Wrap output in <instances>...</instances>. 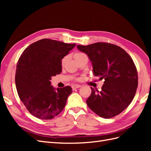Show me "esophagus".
Returning a JSON list of instances; mask_svg holds the SVG:
<instances>
[{
    "instance_id": "34e87169",
    "label": "esophagus",
    "mask_w": 151,
    "mask_h": 151,
    "mask_svg": "<svg viewBox=\"0 0 151 151\" xmlns=\"http://www.w3.org/2000/svg\"><path fill=\"white\" fill-rule=\"evenodd\" d=\"M81 85H80V84H74V85H73L72 86V88L73 90H74V89H76L77 88H81Z\"/></svg>"
}]
</instances>
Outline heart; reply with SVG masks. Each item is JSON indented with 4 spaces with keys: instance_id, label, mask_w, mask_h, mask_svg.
<instances>
[{
    "instance_id": "heart-1",
    "label": "heart",
    "mask_w": 151,
    "mask_h": 151,
    "mask_svg": "<svg viewBox=\"0 0 151 151\" xmlns=\"http://www.w3.org/2000/svg\"><path fill=\"white\" fill-rule=\"evenodd\" d=\"M86 55V54H84V53L77 52V53H75V55H74V57H75V58H79V57H82V56H83V55ZM66 58H67V57H63V59H62V63L65 62V61L66 60Z\"/></svg>"
}]
</instances>
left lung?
<instances>
[{
	"instance_id": "obj_1",
	"label": "left lung",
	"mask_w": 151,
	"mask_h": 151,
	"mask_svg": "<svg viewBox=\"0 0 151 151\" xmlns=\"http://www.w3.org/2000/svg\"><path fill=\"white\" fill-rule=\"evenodd\" d=\"M77 47L92 62L94 76L104 80L101 91L91 87L88 106L104 118L120 114L129 106L137 88V70L133 60L123 48L111 43L98 42Z\"/></svg>"
}]
</instances>
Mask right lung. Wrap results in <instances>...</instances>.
I'll return each instance as SVG.
<instances>
[{
	"mask_svg": "<svg viewBox=\"0 0 151 151\" xmlns=\"http://www.w3.org/2000/svg\"><path fill=\"white\" fill-rule=\"evenodd\" d=\"M76 45L42 39L31 44L17 63L15 83L17 94L29 112L42 120L57 116L72 93L70 86L55 89L52 76L62 72V59Z\"/></svg>",
	"mask_w": 151,
	"mask_h": 151,
	"instance_id": "obj_1",
	"label": "right lung"
}]
</instances>
